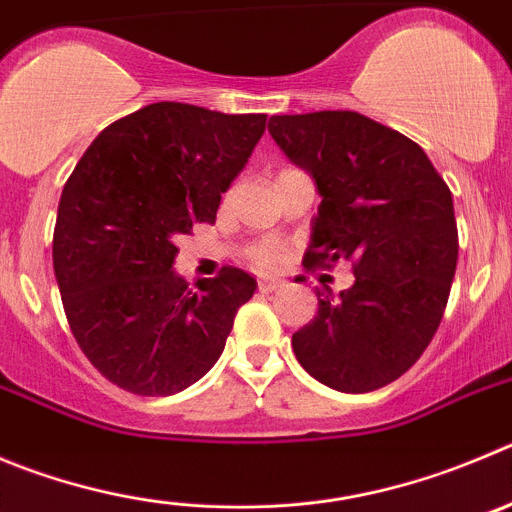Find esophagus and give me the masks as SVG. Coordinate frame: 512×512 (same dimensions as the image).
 <instances>
[{"mask_svg":"<svg viewBox=\"0 0 512 512\" xmlns=\"http://www.w3.org/2000/svg\"><path fill=\"white\" fill-rule=\"evenodd\" d=\"M260 290L262 293H272V290H278V288H283V280H278V278H260Z\"/></svg>","mask_w":512,"mask_h":512,"instance_id":"obj_1","label":"esophagus"}]
</instances>
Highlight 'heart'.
Listing matches in <instances>:
<instances>
[{
	"mask_svg": "<svg viewBox=\"0 0 512 512\" xmlns=\"http://www.w3.org/2000/svg\"><path fill=\"white\" fill-rule=\"evenodd\" d=\"M252 260L260 267H278L280 260H283V252H280V247L275 242H260L252 250Z\"/></svg>",
	"mask_w": 512,
	"mask_h": 512,
	"instance_id": "1",
	"label": "heart"
}]
</instances>
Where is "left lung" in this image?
<instances>
[{"mask_svg":"<svg viewBox=\"0 0 512 512\" xmlns=\"http://www.w3.org/2000/svg\"><path fill=\"white\" fill-rule=\"evenodd\" d=\"M270 136L313 176L321 207L308 267L348 260L353 285L293 333L321 384L366 394L417 364L442 321L457 267L452 191L419 143L353 111L272 116Z\"/></svg>","mask_w":512,"mask_h":512,"instance_id":"1","label":"left lung"}]
</instances>
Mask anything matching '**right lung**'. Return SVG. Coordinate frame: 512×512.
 <instances>
[{
    "label": "right lung",
    "mask_w": 512,
    "mask_h": 512,
    "mask_svg": "<svg viewBox=\"0 0 512 512\" xmlns=\"http://www.w3.org/2000/svg\"><path fill=\"white\" fill-rule=\"evenodd\" d=\"M265 113L151 103L98 133L57 207L52 265L90 364L138 396H171L222 356L257 283L240 267L189 288L176 237L217 219L265 133Z\"/></svg>",
    "instance_id": "right-lung-1"
}]
</instances>
